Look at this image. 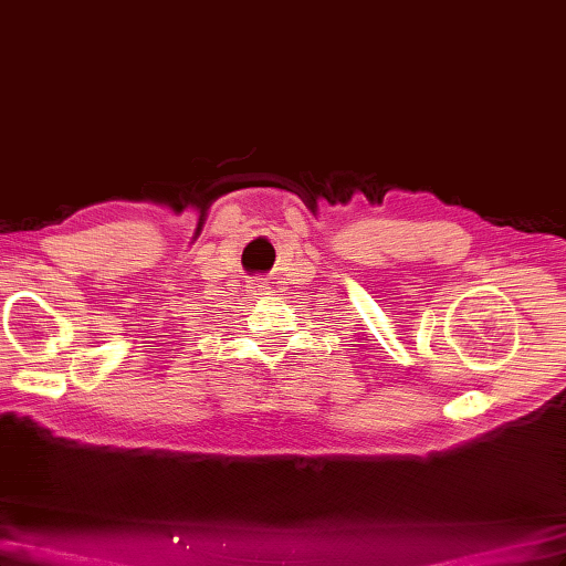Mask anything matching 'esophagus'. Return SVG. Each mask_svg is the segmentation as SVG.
I'll list each match as a JSON object with an SVG mask.
<instances>
[{"label": "esophagus", "instance_id": "1", "mask_svg": "<svg viewBox=\"0 0 566 566\" xmlns=\"http://www.w3.org/2000/svg\"><path fill=\"white\" fill-rule=\"evenodd\" d=\"M270 289V284H268V280H263V277H253V280H249L247 282V292L251 294V296H261V294H265Z\"/></svg>", "mask_w": 566, "mask_h": 566}]
</instances>
